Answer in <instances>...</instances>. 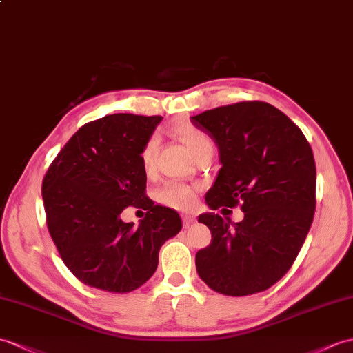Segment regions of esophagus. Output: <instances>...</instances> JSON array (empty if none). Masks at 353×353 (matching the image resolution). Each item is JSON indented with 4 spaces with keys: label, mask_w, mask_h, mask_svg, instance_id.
<instances>
[{
    "label": "esophagus",
    "mask_w": 353,
    "mask_h": 353,
    "mask_svg": "<svg viewBox=\"0 0 353 353\" xmlns=\"http://www.w3.org/2000/svg\"><path fill=\"white\" fill-rule=\"evenodd\" d=\"M182 221H183V227H190L191 224L195 223V216L191 214H183Z\"/></svg>",
    "instance_id": "1"
}]
</instances>
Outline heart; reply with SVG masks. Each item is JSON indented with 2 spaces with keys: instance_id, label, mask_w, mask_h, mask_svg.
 <instances>
[{
  "instance_id": "heart-1",
  "label": "heart",
  "mask_w": 353,
  "mask_h": 353,
  "mask_svg": "<svg viewBox=\"0 0 353 353\" xmlns=\"http://www.w3.org/2000/svg\"><path fill=\"white\" fill-rule=\"evenodd\" d=\"M176 134L180 138V141L188 147V150L192 153L194 158L199 157V154L203 153L204 150L214 149V145H212V139L199 129L185 126V128H179L176 130ZM157 153H158V138L150 137L145 141L141 150V162L145 171L152 170L154 158H157ZM157 195H158V200L162 204L179 210L190 209L195 201L194 188L183 182H167L165 185H162L159 188Z\"/></svg>"
}]
</instances>
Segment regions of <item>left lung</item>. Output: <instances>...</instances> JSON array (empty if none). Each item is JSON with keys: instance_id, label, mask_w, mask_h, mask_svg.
<instances>
[{"instance_id": "left-lung-1", "label": "left lung", "mask_w": 353, "mask_h": 353, "mask_svg": "<svg viewBox=\"0 0 353 353\" xmlns=\"http://www.w3.org/2000/svg\"><path fill=\"white\" fill-rule=\"evenodd\" d=\"M218 145L221 170L206 194L216 210L241 203L243 219L208 212L212 233L195 256L201 280L227 296L269 289L304 245L316 209V163L302 130L266 102H239L191 117Z\"/></svg>"}]
</instances>
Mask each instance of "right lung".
<instances>
[{"instance_id": "right-lung-1", "label": "right lung", "mask_w": 353, "mask_h": 353, "mask_svg": "<svg viewBox=\"0 0 353 353\" xmlns=\"http://www.w3.org/2000/svg\"><path fill=\"white\" fill-rule=\"evenodd\" d=\"M161 116L111 114L79 128L42 183L46 224L64 265L79 281L129 293L158 268L159 250L182 228L176 210L145 195L141 150ZM129 205L147 210L138 228L123 223Z\"/></svg>"}]
</instances>
